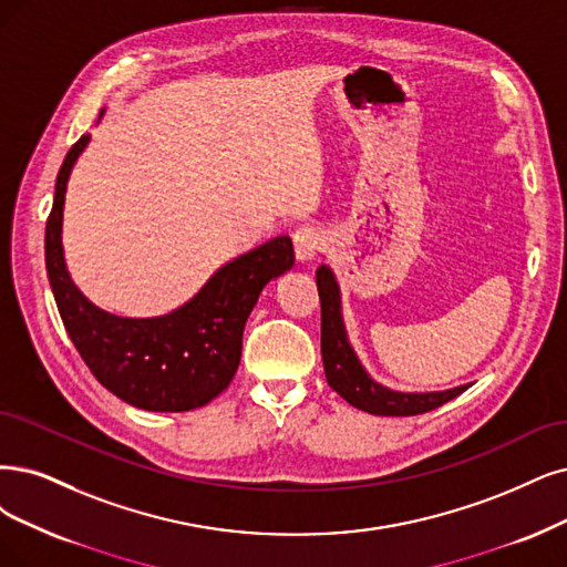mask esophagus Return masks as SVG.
I'll use <instances>...</instances> for the list:
<instances>
[{
	"instance_id": "34e87169",
	"label": "esophagus",
	"mask_w": 567,
	"mask_h": 567,
	"mask_svg": "<svg viewBox=\"0 0 567 567\" xmlns=\"http://www.w3.org/2000/svg\"><path fill=\"white\" fill-rule=\"evenodd\" d=\"M291 238H295V251H297L299 261H308L312 257H318V251L324 245L322 230L316 226H299Z\"/></svg>"
}]
</instances>
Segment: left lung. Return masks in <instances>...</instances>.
Returning <instances> with one entry per match:
<instances>
[{
    "label": "left lung",
    "instance_id": "obj_1",
    "mask_svg": "<svg viewBox=\"0 0 567 567\" xmlns=\"http://www.w3.org/2000/svg\"><path fill=\"white\" fill-rule=\"evenodd\" d=\"M316 280L322 306V362L327 383L348 404L373 415H417L455 400L457 394L470 388L460 385L444 392H394L375 383L348 343L337 278L327 266H320Z\"/></svg>",
    "mask_w": 567,
    "mask_h": 567
}]
</instances>
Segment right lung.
Wrapping results in <instances>:
<instances>
[{
  "mask_svg": "<svg viewBox=\"0 0 567 567\" xmlns=\"http://www.w3.org/2000/svg\"><path fill=\"white\" fill-rule=\"evenodd\" d=\"M81 135L55 179L47 219V272L58 312L91 373L118 400L146 411H192L221 394L240 364L243 329L270 278L295 266V247L278 236L219 268L171 316L131 320L95 308L72 285L62 257V203Z\"/></svg>",
  "mask_w": 567,
  "mask_h": 567,
  "instance_id": "add662e5",
  "label": "right lung"
}]
</instances>
